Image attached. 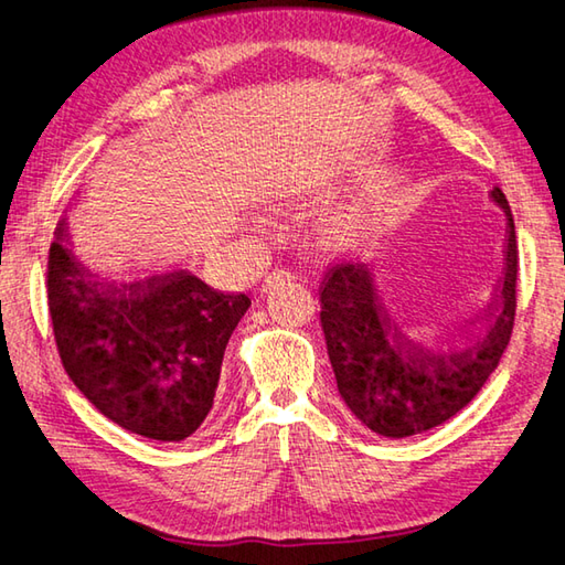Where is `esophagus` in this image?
<instances>
[{
	"label": "esophagus",
	"mask_w": 565,
	"mask_h": 565,
	"mask_svg": "<svg viewBox=\"0 0 565 565\" xmlns=\"http://www.w3.org/2000/svg\"><path fill=\"white\" fill-rule=\"evenodd\" d=\"M279 276H291V271H286V269H274V271L264 279V289H266V286L271 284V279H279Z\"/></svg>",
	"instance_id": "1"
}]
</instances>
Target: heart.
<instances>
[{
	"label": "heart",
	"mask_w": 565,
	"mask_h": 565,
	"mask_svg": "<svg viewBox=\"0 0 565 565\" xmlns=\"http://www.w3.org/2000/svg\"><path fill=\"white\" fill-rule=\"evenodd\" d=\"M367 230L365 217H355V214H348L341 222H338V234L341 237H361Z\"/></svg>",
	"instance_id": "b5f03b06"
}]
</instances>
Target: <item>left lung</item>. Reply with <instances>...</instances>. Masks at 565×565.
Listing matches in <instances>:
<instances>
[{
	"label": "left lung",
	"mask_w": 565,
	"mask_h": 565,
	"mask_svg": "<svg viewBox=\"0 0 565 565\" xmlns=\"http://www.w3.org/2000/svg\"><path fill=\"white\" fill-rule=\"evenodd\" d=\"M489 194L509 222L504 274L489 311L467 331L409 321L367 264L335 259L326 266L318 299L338 393L377 435L409 437L447 423L475 399L507 351L516 316L519 244L504 192Z\"/></svg>",
	"instance_id": "1"
}]
</instances>
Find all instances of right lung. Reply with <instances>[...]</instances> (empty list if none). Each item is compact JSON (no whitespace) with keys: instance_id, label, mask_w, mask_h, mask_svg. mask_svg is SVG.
<instances>
[{"instance_id":"add662e5","label":"right lung","mask_w":565,"mask_h":565,"mask_svg":"<svg viewBox=\"0 0 565 565\" xmlns=\"http://www.w3.org/2000/svg\"><path fill=\"white\" fill-rule=\"evenodd\" d=\"M49 316L71 381L122 429L180 443L214 403L224 348L249 309L188 269L116 276L71 249L58 220L46 259Z\"/></svg>"}]
</instances>
